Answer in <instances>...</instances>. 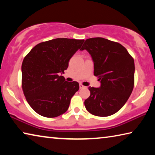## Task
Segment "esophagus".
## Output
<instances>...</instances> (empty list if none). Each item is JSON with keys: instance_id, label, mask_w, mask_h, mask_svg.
<instances>
[{"instance_id": "esophagus-1", "label": "esophagus", "mask_w": 155, "mask_h": 155, "mask_svg": "<svg viewBox=\"0 0 155 155\" xmlns=\"http://www.w3.org/2000/svg\"><path fill=\"white\" fill-rule=\"evenodd\" d=\"M79 87H80V89H83V88H85V87L84 85H83L82 84H80V85H79Z\"/></svg>"}]
</instances>
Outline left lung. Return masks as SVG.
Segmentation results:
<instances>
[{"label": "left lung", "mask_w": 155, "mask_h": 155, "mask_svg": "<svg viewBox=\"0 0 155 155\" xmlns=\"http://www.w3.org/2000/svg\"><path fill=\"white\" fill-rule=\"evenodd\" d=\"M87 50L94 61V76L101 85L89 87L84 104L90 114L107 117L127 103L134 87V59L122 44L103 38L86 40L80 50Z\"/></svg>", "instance_id": "obj_1"}]
</instances>
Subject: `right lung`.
I'll return each instance as SVG.
<instances>
[{
	"mask_svg": "<svg viewBox=\"0 0 155 155\" xmlns=\"http://www.w3.org/2000/svg\"><path fill=\"white\" fill-rule=\"evenodd\" d=\"M84 40L57 38L37 44L22 64V88L31 108L41 116L54 117L67 111L79 89L63 76L68 62Z\"/></svg>",
	"mask_w": 155,
	"mask_h": 155,
	"instance_id": "add662e5",
	"label": "right lung"
}]
</instances>
